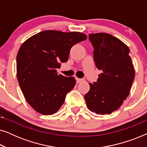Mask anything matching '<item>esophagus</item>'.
<instances>
[{"label": "esophagus", "mask_w": 147, "mask_h": 147, "mask_svg": "<svg viewBox=\"0 0 147 147\" xmlns=\"http://www.w3.org/2000/svg\"><path fill=\"white\" fill-rule=\"evenodd\" d=\"M76 82H77L78 84L80 83V82H82V81H84L83 79H80V78H76Z\"/></svg>", "instance_id": "34e87169"}]
</instances>
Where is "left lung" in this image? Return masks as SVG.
Listing matches in <instances>:
<instances>
[{
  "mask_svg": "<svg viewBox=\"0 0 147 147\" xmlns=\"http://www.w3.org/2000/svg\"><path fill=\"white\" fill-rule=\"evenodd\" d=\"M94 47V61L102 71L97 82L89 83L84 96L86 105L98 114H110L118 110L129 95L134 78L130 49L123 42L110 34H90Z\"/></svg>",
  "mask_w": 147,
  "mask_h": 147,
  "instance_id": "1",
  "label": "left lung"
}]
</instances>
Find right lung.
I'll return each instance as SVG.
<instances>
[{
    "instance_id": "right-lung-1",
    "label": "right lung",
    "mask_w": 147,
    "mask_h": 147,
    "mask_svg": "<svg viewBox=\"0 0 147 147\" xmlns=\"http://www.w3.org/2000/svg\"><path fill=\"white\" fill-rule=\"evenodd\" d=\"M80 32L44 31L22 44L17 56V76L25 100L43 115L55 113L75 86L74 77L58 75L60 63L67 62L71 48L86 39Z\"/></svg>"
}]
</instances>
